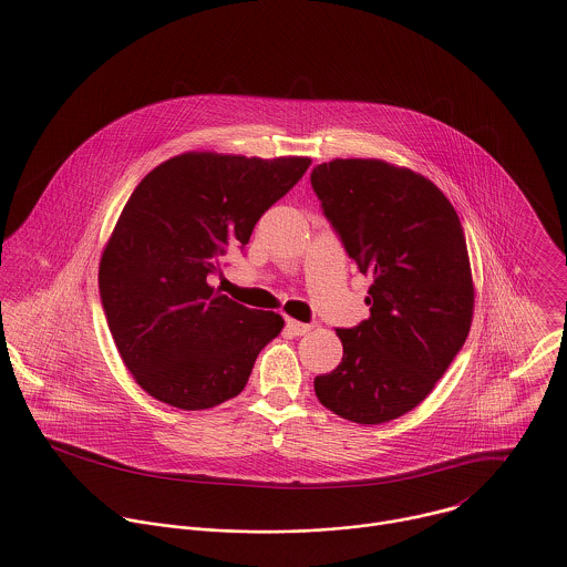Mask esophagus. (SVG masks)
Masks as SVG:
<instances>
[{
	"mask_svg": "<svg viewBox=\"0 0 567 567\" xmlns=\"http://www.w3.org/2000/svg\"><path fill=\"white\" fill-rule=\"evenodd\" d=\"M287 329H289V333H293V336H306L312 327H310V324L299 323V321L289 319V321H287Z\"/></svg>",
	"mask_w": 567,
	"mask_h": 567,
	"instance_id": "34e87169",
	"label": "esophagus"
}]
</instances>
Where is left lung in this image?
Wrapping results in <instances>:
<instances>
[{
    "mask_svg": "<svg viewBox=\"0 0 567 567\" xmlns=\"http://www.w3.org/2000/svg\"><path fill=\"white\" fill-rule=\"evenodd\" d=\"M363 276L370 319L336 329L340 365L315 378L319 402L359 425L421 404L461 351L474 315L463 227L430 178L382 159H333L310 176Z\"/></svg>",
    "mask_w": 567,
    "mask_h": 567,
    "instance_id": "left-lung-1",
    "label": "left lung"
}]
</instances>
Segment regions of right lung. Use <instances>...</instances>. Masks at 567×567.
<instances>
[{
	"instance_id": "right-lung-1",
	"label": "right lung",
	"mask_w": 567,
	"mask_h": 567,
	"mask_svg": "<svg viewBox=\"0 0 567 567\" xmlns=\"http://www.w3.org/2000/svg\"><path fill=\"white\" fill-rule=\"evenodd\" d=\"M310 163L193 151L135 187L102 252L100 296L118 354L151 398L206 410L246 386L285 321L220 296L208 276Z\"/></svg>"
}]
</instances>
